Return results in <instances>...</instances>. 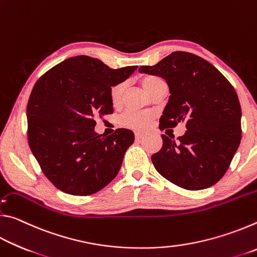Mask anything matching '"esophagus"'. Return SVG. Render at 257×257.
Returning <instances> with one entry per match:
<instances>
[{
  "label": "esophagus",
  "mask_w": 257,
  "mask_h": 257,
  "mask_svg": "<svg viewBox=\"0 0 257 257\" xmlns=\"http://www.w3.org/2000/svg\"><path fill=\"white\" fill-rule=\"evenodd\" d=\"M143 136H144V134H143V133H139V132L135 133V138H136V139H141Z\"/></svg>",
  "instance_id": "34e87169"
}]
</instances>
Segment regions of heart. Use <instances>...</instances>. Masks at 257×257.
Wrapping results in <instances>:
<instances>
[{
    "instance_id": "1",
    "label": "heart",
    "mask_w": 257,
    "mask_h": 257,
    "mask_svg": "<svg viewBox=\"0 0 257 257\" xmlns=\"http://www.w3.org/2000/svg\"><path fill=\"white\" fill-rule=\"evenodd\" d=\"M161 82H163V79L156 76H145L141 79V84L147 93L150 95L154 92V89L158 87ZM122 85H114L111 87L110 89V101L113 105H118L121 101V95H122ZM152 120H153V115L147 112H136V111H129L125 112L121 118V123L124 127L132 128L135 130H143L149 127L151 124Z\"/></svg>"
}]
</instances>
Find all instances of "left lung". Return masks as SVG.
Returning a JSON list of instances; mask_svg holds the SVG:
<instances>
[{"mask_svg": "<svg viewBox=\"0 0 257 257\" xmlns=\"http://www.w3.org/2000/svg\"><path fill=\"white\" fill-rule=\"evenodd\" d=\"M139 72L167 80L170 98L160 118L161 132L185 122L178 137L161 135L163 145L152 155L161 176L188 190L205 189L227 172L241 139V107L236 90L201 56L176 51Z\"/></svg>", "mask_w": 257, "mask_h": 257, "instance_id": "8db88e82", "label": "left lung"}]
</instances>
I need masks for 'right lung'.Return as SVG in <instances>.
Segmentation results:
<instances>
[{
  "instance_id": "1",
  "label": "right lung",
  "mask_w": 257,
  "mask_h": 257,
  "mask_svg": "<svg viewBox=\"0 0 257 257\" xmlns=\"http://www.w3.org/2000/svg\"><path fill=\"white\" fill-rule=\"evenodd\" d=\"M136 69H111L79 55L56 64L36 81L27 104L28 144L43 173L61 191L88 196L118 175L134 133L120 128L102 137L94 132L95 119L112 114L111 87Z\"/></svg>"
}]
</instances>
